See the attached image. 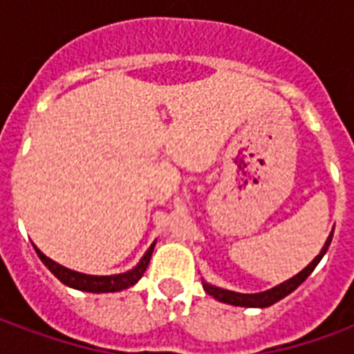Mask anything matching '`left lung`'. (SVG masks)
Instances as JSON below:
<instances>
[{
    "instance_id": "left-lung-1",
    "label": "left lung",
    "mask_w": 354,
    "mask_h": 354,
    "mask_svg": "<svg viewBox=\"0 0 354 354\" xmlns=\"http://www.w3.org/2000/svg\"><path fill=\"white\" fill-rule=\"evenodd\" d=\"M333 233H335V227H333L330 235L327 236V241H325L324 248H322V252H319L318 255L313 259V263L307 264V266H305V268H303L299 274H296L294 277H290V279L283 281L281 285L274 286V288H270V290L257 292V294H241V292L226 290V288L209 285V283L202 281V283H204L205 292H207L209 296L215 297V299H218V301L227 303V305H235V307H250V308L252 307L253 308L270 307V305H274V303H277L279 299H283V297H286L288 294H292V292L296 290L297 286L301 285L303 281L307 279L308 275L313 274V270L318 266V263L322 261V257L325 255V252L329 250V244H330V241H333Z\"/></svg>"
}]
</instances>
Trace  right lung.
I'll return each mask as SVG.
<instances>
[{
    "label": "right lung",
    "mask_w": 354,
    "mask_h": 354,
    "mask_svg": "<svg viewBox=\"0 0 354 354\" xmlns=\"http://www.w3.org/2000/svg\"><path fill=\"white\" fill-rule=\"evenodd\" d=\"M35 246V244H32ZM156 241L150 244V248L145 252V255L141 257L136 266L128 272H122V274H113V275H90V274H82V272H75V270H69L62 264H58L57 261H53L41 253L38 248L35 246L38 257L47 268L51 270V274L60 279L64 285L71 286L75 290H82V292H93V294H102V292H119L124 290V288H130L141 279V275L145 274V270L149 266L150 257H152V252H154Z\"/></svg>",
    "instance_id": "obj_1"
}]
</instances>
